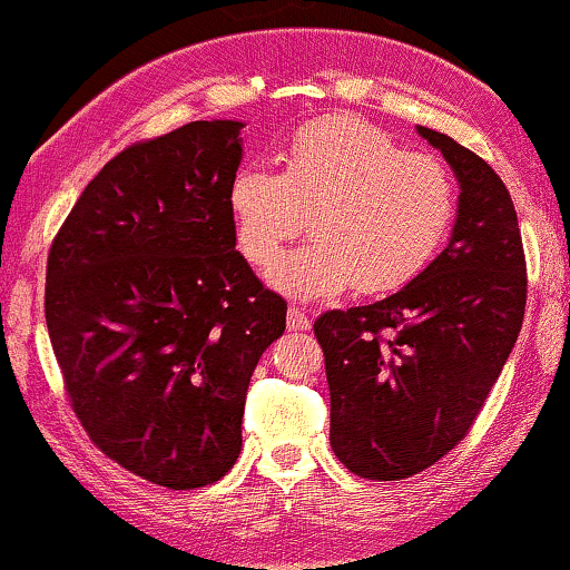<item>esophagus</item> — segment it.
Returning <instances> with one entry per match:
<instances>
[{
  "instance_id": "esophagus-1",
  "label": "esophagus",
  "mask_w": 570,
  "mask_h": 570,
  "mask_svg": "<svg viewBox=\"0 0 570 570\" xmlns=\"http://www.w3.org/2000/svg\"><path fill=\"white\" fill-rule=\"evenodd\" d=\"M286 326H289V331H309L313 328V321H309L305 309L289 307V313H286Z\"/></svg>"
}]
</instances>
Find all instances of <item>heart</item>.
I'll use <instances>...</instances> for the list:
<instances>
[{"mask_svg": "<svg viewBox=\"0 0 570 570\" xmlns=\"http://www.w3.org/2000/svg\"><path fill=\"white\" fill-rule=\"evenodd\" d=\"M228 207L236 242L257 268L307 232L315 242L271 273L294 299L386 294L413 281L455 220V178L442 160L410 155L381 128L323 118L294 134L284 173L236 170Z\"/></svg>", "mask_w": 570, "mask_h": 570, "instance_id": "heart-1", "label": "heart"}]
</instances>
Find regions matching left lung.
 Listing matches in <instances>:
<instances>
[{
    "instance_id": "8db88e82",
    "label": "left lung",
    "mask_w": 570,
    "mask_h": 570,
    "mask_svg": "<svg viewBox=\"0 0 570 570\" xmlns=\"http://www.w3.org/2000/svg\"><path fill=\"white\" fill-rule=\"evenodd\" d=\"M455 173L450 242L392 297L315 321L331 392V450L355 476L434 465L476 421L525 309V261L500 176L446 134L415 128Z\"/></svg>"
}]
</instances>
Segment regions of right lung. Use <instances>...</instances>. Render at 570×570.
<instances>
[{
	"instance_id": "right-lung-1",
	"label": "right lung",
	"mask_w": 570,
	"mask_h": 570,
	"mask_svg": "<svg viewBox=\"0 0 570 570\" xmlns=\"http://www.w3.org/2000/svg\"><path fill=\"white\" fill-rule=\"evenodd\" d=\"M242 120H194L112 157L49 249L47 328L91 442L136 476L232 471L257 360L286 302L236 252Z\"/></svg>"
}]
</instances>
